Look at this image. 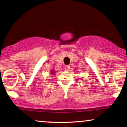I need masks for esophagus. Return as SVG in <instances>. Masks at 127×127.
<instances>
[{
	"label": "esophagus",
	"instance_id": "1",
	"mask_svg": "<svg viewBox=\"0 0 127 127\" xmlns=\"http://www.w3.org/2000/svg\"><path fill=\"white\" fill-rule=\"evenodd\" d=\"M64 69H65L66 71H68L70 69V67H69V66H68V65H66L65 68H64Z\"/></svg>",
	"mask_w": 127,
	"mask_h": 127
}]
</instances>
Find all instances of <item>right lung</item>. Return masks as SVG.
Here are the masks:
<instances>
[{"instance_id":"right-lung-1","label":"right lung","mask_w":127,"mask_h":127,"mask_svg":"<svg viewBox=\"0 0 127 127\" xmlns=\"http://www.w3.org/2000/svg\"><path fill=\"white\" fill-rule=\"evenodd\" d=\"M55 73V71H54V69H52L51 71V74H51V75H53V74H54Z\"/></svg>"}]
</instances>
